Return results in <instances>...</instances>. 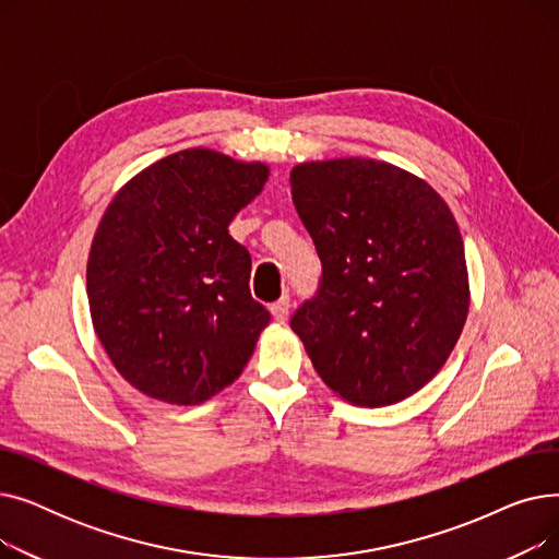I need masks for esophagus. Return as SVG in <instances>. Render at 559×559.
<instances>
[{"mask_svg": "<svg viewBox=\"0 0 559 559\" xmlns=\"http://www.w3.org/2000/svg\"><path fill=\"white\" fill-rule=\"evenodd\" d=\"M270 312H272L274 321H278V324H285V321H287V314H289V299H287V297L278 299L276 304H272Z\"/></svg>", "mask_w": 559, "mask_h": 559, "instance_id": "34e87169", "label": "esophagus"}]
</instances>
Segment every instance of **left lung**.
Segmentation results:
<instances>
[{"label":"left lung","instance_id":"8db88e82","mask_svg":"<svg viewBox=\"0 0 559 559\" xmlns=\"http://www.w3.org/2000/svg\"><path fill=\"white\" fill-rule=\"evenodd\" d=\"M289 186L324 270L289 321L312 367L350 405L413 396L449 360L472 299L447 201L373 158L299 163Z\"/></svg>","mask_w":559,"mask_h":559}]
</instances>
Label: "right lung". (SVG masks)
<instances>
[{"mask_svg": "<svg viewBox=\"0 0 559 559\" xmlns=\"http://www.w3.org/2000/svg\"><path fill=\"white\" fill-rule=\"evenodd\" d=\"M267 179L260 160L194 146L144 167L108 203L87 255V304L138 392L197 405L247 367L270 312L251 299V258L228 224Z\"/></svg>", "mask_w": 559, "mask_h": 559, "instance_id": "obj_1", "label": "right lung"}]
</instances>
